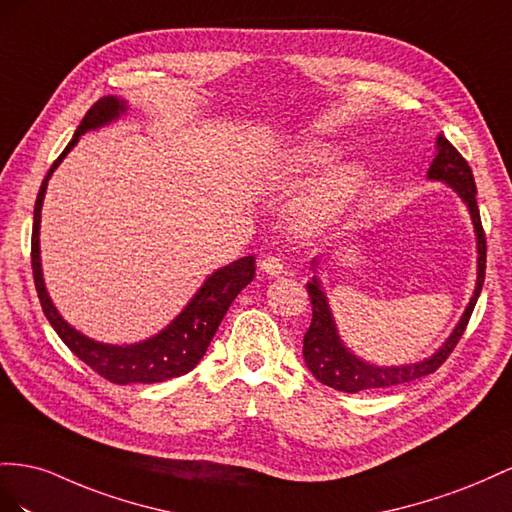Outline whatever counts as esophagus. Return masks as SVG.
Segmentation results:
<instances>
[{
	"instance_id": "esophagus-1",
	"label": "esophagus",
	"mask_w": 512,
	"mask_h": 512,
	"mask_svg": "<svg viewBox=\"0 0 512 512\" xmlns=\"http://www.w3.org/2000/svg\"><path fill=\"white\" fill-rule=\"evenodd\" d=\"M259 270L264 272V274H268V276H279V274L285 272V264H283L281 257L268 255V257H264V259L259 261Z\"/></svg>"
}]
</instances>
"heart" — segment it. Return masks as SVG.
I'll return each mask as SVG.
<instances>
[{
  "label": "heart",
  "mask_w": 512,
  "mask_h": 512,
  "mask_svg": "<svg viewBox=\"0 0 512 512\" xmlns=\"http://www.w3.org/2000/svg\"><path fill=\"white\" fill-rule=\"evenodd\" d=\"M334 158V152L326 145H309L294 158V171H304L306 167L326 165ZM362 184V173L356 167H345L319 188V191L306 199L300 210L296 223L302 231H313L330 223L349 201H352Z\"/></svg>",
  "instance_id": "obj_1"
}]
</instances>
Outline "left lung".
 <instances>
[{
    "instance_id": "obj_1",
    "label": "left lung",
    "mask_w": 512,
    "mask_h": 512,
    "mask_svg": "<svg viewBox=\"0 0 512 512\" xmlns=\"http://www.w3.org/2000/svg\"><path fill=\"white\" fill-rule=\"evenodd\" d=\"M429 178L442 180L455 188L459 197L467 203V208H470L476 238H478V283L474 289V296L470 304H467V309L459 321V326L450 334V339L442 345L440 352H435L429 360L405 364V367H386V369L373 367V364L362 362L360 358L347 352L337 334V326H334V319H332L324 291H321L319 281L313 279L311 283H306V291H309V298L313 304V319H311L309 330L304 334L302 356H304L306 367H309V371L313 373L317 382L349 394L360 392V390H379V388H392L399 384H410L440 369L446 362V358L450 356L452 349L457 347L459 339L463 337L467 321H470L476 300L480 296V289H483L485 268H487V240H485V229H483V223H480V212L476 203V182H474L470 165H467V160L459 154L455 145L444 137H437V156L431 163Z\"/></svg>"
}]
</instances>
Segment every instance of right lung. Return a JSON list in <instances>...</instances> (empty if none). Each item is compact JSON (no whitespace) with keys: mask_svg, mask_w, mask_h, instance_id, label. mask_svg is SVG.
<instances>
[{"mask_svg":"<svg viewBox=\"0 0 512 512\" xmlns=\"http://www.w3.org/2000/svg\"><path fill=\"white\" fill-rule=\"evenodd\" d=\"M126 111L124 100L115 96L100 98L96 105L85 113L79 128L72 141L66 145V150L57 156L51 165L45 182H42L36 206H34V229H32V270H34V283L40 298V306L45 311L49 324L53 330L60 334V339L68 345V349L79 360H83L87 367L94 369L100 377L109 379L111 384H156L165 382L171 377H180L188 371H193L199 360L206 354V349L216 334V328L236 300L240 291L253 281L255 276V257H242L233 264L216 270L210 279L203 283L197 291V296L188 302L186 309L175 317L171 324L156 334V337L135 343V345H105L96 343L92 339L83 337L81 332L70 328L66 321L55 311V306L45 289L40 270V246H38V229H40V210L42 199H45L47 182L55 167L62 163V158L72 150V145L79 141L83 133L90 128L105 126L111 120L120 118V113Z\"/></svg>","mask_w":512,"mask_h":512,"instance_id":"obj_1","label":"right lung"}]
</instances>
